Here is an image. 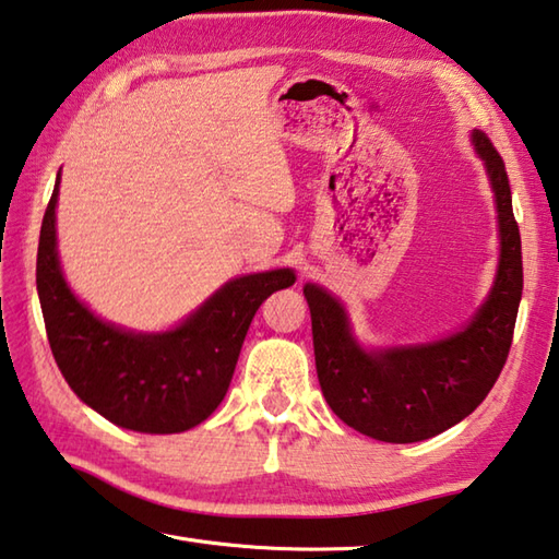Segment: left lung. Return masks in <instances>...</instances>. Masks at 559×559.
Listing matches in <instances>:
<instances>
[{"instance_id": "8db88e82", "label": "left lung", "mask_w": 559, "mask_h": 559, "mask_svg": "<svg viewBox=\"0 0 559 559\" xmlns=\"http://www.w3.org/2000/svg\"><path fill=\"white\" fill-rule=\"evenodd\" d=\"M471 142L495 192L499 263L480 309L461 330L431 343L364 347L345 304L321 284H304L321 391L347 427L371 439L413 443L459 425L492 391L507 361L523 289L521 236L502 156L480 130Z\"/></svg>"}]
</instances>
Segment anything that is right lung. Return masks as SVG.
<instances>
[{
    "instance_id": "1",
    "label": "right lung",
    "mask_w": 559,
    "mask_h": 559,
    "mask_svg": "<svg viewBox=\"0 0 559 559\" xmlns=\"http://www.w3.org/2000/svg\"><path fill=\"white\" fill-rule=\"evenodd\" d=\"M57 195L43 216L36 284L52 357L82 403L142 435H178L207 419L229 391L246 333L272 292L296 282L292 267L222 284L162 333H136L96 316L64 280L57 253Z\"/></svg>"
}]
</instances>
